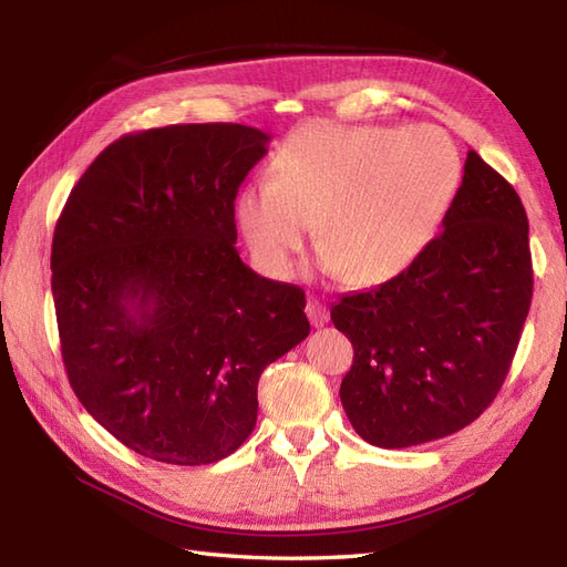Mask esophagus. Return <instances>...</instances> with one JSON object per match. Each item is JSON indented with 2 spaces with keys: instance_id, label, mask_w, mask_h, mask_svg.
I'll use <instances>...</instances> for the list:
<instances>
[{
  "instance_id": "1",
  "label": "esophagus",
  "mask_w": 567,
  "mask_h": 567,
  "mask_svg": "<svg viewBox=\"0 0 567 567\" xmlns=\"http://www.w3.org/2000/svg\"><path fill=\"white\" fill-rule=\"evenodd\" d=\"M307 317H309V321H311V327H323V323L329 321V309H327V305L321 302V299H317V297H309L307 299Z\"/></svg>"
}]
</instances>
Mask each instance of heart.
Wrapping results in <instances>:
<instances>
[{
	"mask_svg": "<svg viewBox=\"0 0 567 567\" xmlns=\"http://www.w3.org/2000/svg\"><path fill=\"white\" fill-rule=\"evenodd\" d=\"M465 161L439 126L315 122L275 153L272 175L238 189L236 221L260 270L295 272L315 221L321 262L353 287L388 282L436 238Z\"/></svg>",
	"mask_w": 567,
	"mask_h": 567,
	"instance_id": "1",
	"label": "heart"
}]
</instances>
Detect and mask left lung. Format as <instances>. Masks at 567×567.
<instances>
[{"label": "left lung", "instance_id": "obj_1", "mask_svg": "<svg viewBox=\"0 0 567 567\" xmlns=\"http://www.w3.org/2000/svg\"><path fill=\"white\" fill-rule=\"evenodd\" d=\"M532 290L524 204L470 151L441 236L404 272L331 307L353 343L341 404L358 436L409 449L473 424L507 378Z\"/></svg>", "mask_w": 567, "mask_h": 567}]
</instances>
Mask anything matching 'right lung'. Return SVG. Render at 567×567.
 I'll list each match as a JSON object with an SVG mask.
<instances>
[{
	"label": "right lung",
	"mask_w": 567,
	"mask_h": 567,
	"mask_svg": "<svg viewBox=\"0 0 567 567\" xmlns=\"http://www.w3.org/2000/svg\"><path fill=\"white\" fill-rule=\"evenodd\" d=\"M270 136L177 124L106 146L53 234L68 380L100 424L158 463L207 465L258 419L262 370L309 336L297 285L252 272L234 202Z\"/></svg>",
	"instance_id": "right-lung-1"
}]
</instances>
